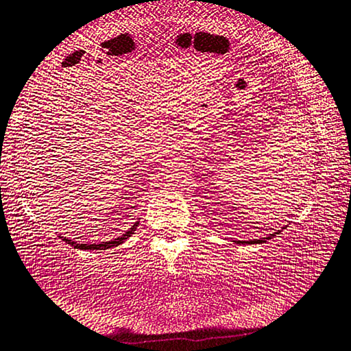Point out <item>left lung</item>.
<instances>
[{
	"label": "left lung",
	"instance_id": "left-lung-1",
	"mask_svg": "<svg viewBox=\"0 0 351 351\" xmlns=\"http://www.w3.org/2000/svg\"><path fill=\"white\" fill-rule=\"evenodd\" d=\"M278 232H281V230H280V231H276V232H274V234L267 236V237L254 239V241H241V242H239V243H250V245H253V243H264V242H267V241H269V239H271V237H275V234H278Z\"/></svg>",
	"mask_w": 351,
	"mask_h": 351
}]
</instances>
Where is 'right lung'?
Returning <instances> with one entry per match:
<instances>
[{"mask_svg": "<svg viewBox=\"0 0 351 351\" xmlns=\"http://www.w3.org/2000/svg\"><path fill=\"white\" fill-rule=\"evenodd\" d=\"M137 225H138V221H136V223L132 225L130 230L125 232L123 236L117 237V239H114V241H109V242H101V243H77L75 241H70V239H66V237H64V241H65V243H69V245L75 247V248H80V250H108V248H112V247L120 245V243H123L128 237H131L132 234H134Z\"/></svg>", "mask_w": 351, "mask_h": 351, "instance_id": "1", "label": "right lung"}]
</instances>
